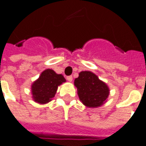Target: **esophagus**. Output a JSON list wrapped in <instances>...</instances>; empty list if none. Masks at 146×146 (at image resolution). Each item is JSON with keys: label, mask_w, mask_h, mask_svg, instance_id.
Here are the masks:
<instances>
[{"label": "esophagus", "mask_w": 146, "mask_h": 146, "mask_svg": "<svg viewBox=\"0 0 146 146\" xmlns=\"http://www.w3.org/2000/svg\"><path fill=\"white\" fill-rule=\"evenodd\" d=\"M66 80H67L69 82H72V81H73V76H66Z\"/></svg>", "instance_id": "1"}]
</instances>
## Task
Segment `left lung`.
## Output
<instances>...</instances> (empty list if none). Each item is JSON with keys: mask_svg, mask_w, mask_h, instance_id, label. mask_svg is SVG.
<instances>
[{"mask_svg": "<svg viewBox=\"0 0 146 146\" xmlns=\"http://www.w3.org/2000/svg\"><path fill=\"white\" fill-rule=\"evenodd\" d=\"M77 94L80 101L86 107L96 108L106 103L110 95V89L100 80L95 73L82 71L74 80Z\"/></svg>", "mask_w": 146, "mask_h": 146, "instance_id": "1", "label": "left lung"}]
</instances>
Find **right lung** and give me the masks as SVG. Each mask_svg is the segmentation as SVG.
<instances>
[{
  "label": "right lung",
  "mask_w": 146,
  "mask_h": 146,
  "mask_svg": "<svg viewBox=\"0 0 146 146\" xmlns=\"http://www.w3.org/2000/svg\"><path fill=\"white\" fill-rule=\"evenodd\" d=\"M65 82L62 74H57L50 69L45 70L31 86L32 98L40 104H46L54 97L59 86Z\"/></svg>",
  "instance_id": "right-lung-1"
}]
</instances>
